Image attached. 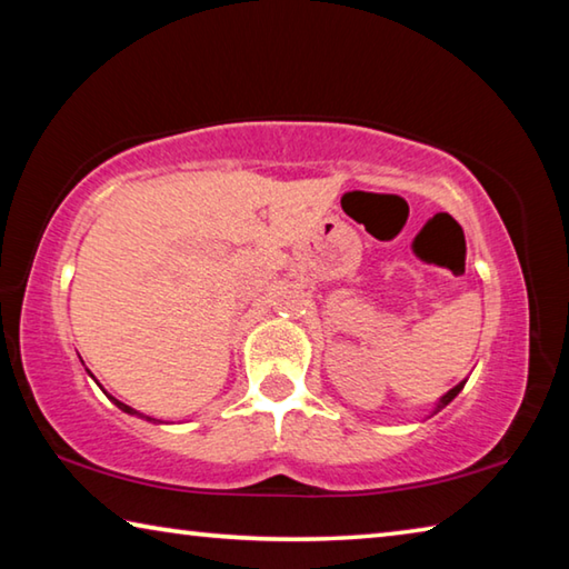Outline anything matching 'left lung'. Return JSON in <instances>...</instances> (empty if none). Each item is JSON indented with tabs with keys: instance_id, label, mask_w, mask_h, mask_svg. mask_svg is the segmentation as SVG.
Listing matches in <instances>:
<instances>
[{
	"instance_id": "8db88e82",
	"label": "left lung",
	"mask_w": 569,
	"mask_h": 569,
	"mask_svg": "<svg viewBox=\"0 0 569 569\" xmlns=\"http://www.w3.org/2000/svg\"><path fill=\"white\" fill-rule=\"evenodd\" d=\"M461 389H465V381H461V383H457V387H455V389H449V391L445 393V397H441V401H439V407H437V411H439V409H445V407H447V403H449L451 399H455V397H457V393H459Z\"/></svg>"
}]
</instances>
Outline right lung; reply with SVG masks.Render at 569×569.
<instances>
[{"label": "right lung", "mask_w": 569, "mask_h": 569, "mask_svg": "<svg viewBox=\"0 0 569 569\" xmlns=\"http://www.w3.org/2000/svg\"><path fill=\"white\" fill-rule=\"evenodd\" d=\"M114 403H118V407L122 409V411H128V413H138V411H132L130 407H128V403H122V401H118V399H112ZM146 419H150V417H146ZM152 421H156V419H152Z\"/></svg>", "instance_id": "obj_1"}]
</instances>
